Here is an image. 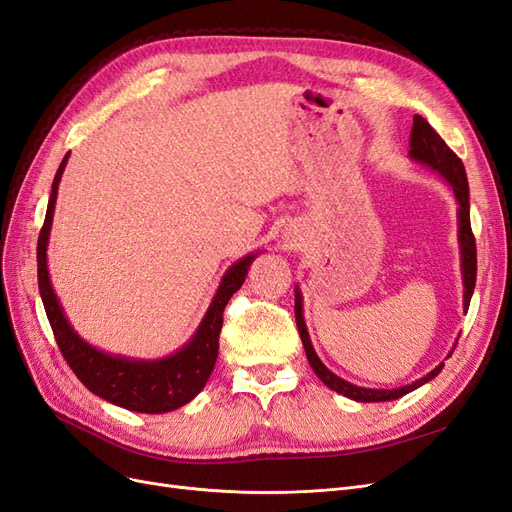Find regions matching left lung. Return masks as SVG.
Returning a JSON list of instances; mask_svg holds the SVG:
<instances>
[{"mask_svg": "<svg viewBox=\"0 0 512 512\" xmlns=\"http://www.w3.org/2000/svg\"><path fill=\"white\" fill-rule=\"evenodd\" d=\"M410 158L421 162L429 168L440 173L448 183L453 185L455 198L459 203L457 209V222H459V250H461V275H463V307H470V299L474 292V284H476V241L472 235V226H470V192H468V177H466V168H463V162L455 156L453 149L448 147L442 136L433 130L429 123L421 117L414 115V123H412V132H410ZM294 318H297V327H299V335L301 342L305 346V354L307 361L312 365V369L316 371V376L333 389L335 393L350 397L354 401H363V404H369V401H393L408 395L410 391L423 386L425 382H429L431 378H436L444 363H440L436 369L429 371L427 376H423L421 380H416L408 386H401V389H363V386L350 384L346 380H342L339 376H335L333 371H329L324 367V363L318 359V354L309 342V333L305 327L303 320V297L299 286L294 288ZM455 350V348H453ZM451 356V354H448Z\"/></svg>", "mask_w": 512, "mask_h": 512, "instance_id": "1", "label": "left lung"}]
</instances>
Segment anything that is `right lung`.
Here are the masks:
<instances>
[{
  "label": "right lung",
  "instance_id": "1",
  "mask_svg": "<svg viewBox=\"0 0 512 512\" xmlns=\"http://www.w3.org/2000/svg\"><path fill=\"white\" fill-rule=\"evenodd\" d=\"M68 156L70 153H66V158L61 160L57 168L49 207H46L44 226L38 237V288L46 318L51 322L55 342L61 354H64V359L68 361L70 369L76 374V378H79L94 395L132 412L162 414L177 410L205 389L215 359H218L224 307L232 294L243 286L247 269H250L258 254H250L237 260L235 265L224 273L222 284L218 292H215V297L194 337L181 350L166 356V359L136 361L89 346L79 337V333L70 327L68 318L64 316V309H61L57 294L51 286L49 269H46V245H49L55 198Z\"/></svg>",
  "mask_w": 512,
  "mask_h": 512
}]
</instances>
